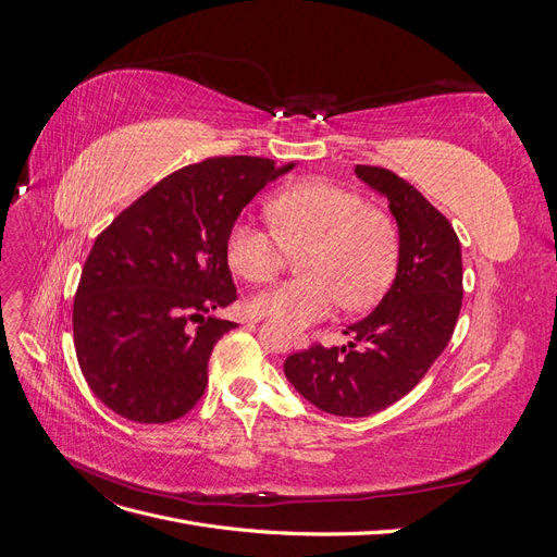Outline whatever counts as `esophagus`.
Segmentation results:
<instances>
[{
	"mask_svg": "<svg viewBox=\"0 0 557 557\" xmlns=\"http://www.w3.org/2000/svg\"><path fill=\"white\" fill-rule=\"evenodd\" d=\"M293 346H295L297 350L309 348V336H307V334H295V336H293Z\"/></svg>",
	"mask_w": 557,
	"mask_h": 557,
	"instance_id": "1",
	"label": "esophagus"
}]
</instances>
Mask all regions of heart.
<instances>
[{"instance_id": "1", "label": "heart", "mask_w": 557, "mask_h": 557, "mask_svg": "<svg viewBox=\"0 0 557 557\" xmlns=\"http://www.w3.org/2000/svg\"><path fill=\"white\" fill-rule=\"evenodd\" d=\"M267 230L237 221L227 234V262L250 283L272 281L293 252L307 278L285 281L250 299V311L283 327H307L342 305L374 307L393 285L399 264V230L391 215L330 181L309 178L269 199Z\"/></svg>"}]
</instances>
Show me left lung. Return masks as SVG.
Returning a JSON list of instances; mask_svg holds the SVG:
<instances>
[{
    "instance_id": "8db88e82",
    "label": "left lung",
    "mask_w": 557,
    "mask_h": 557,
    "mask_svg": "<svg viewBox=\"0 0 557 557\" xmlns=\"http://www.w3.org/2000/svg\"><path fill=\"white\" fill-rule=\"evenodd\" d=\"M356 176L387 199L397 221L395 281L372 313L346 327L348 346L315 344L283 364L301 397L346 418L383 411L413 391L448 346L462 307L460 239L446 215L383 166L358 164Z\"/></svg>"
}]
</instances>
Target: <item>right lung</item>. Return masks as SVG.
I'll list each match as a JSON object with an SVG mask.
<instances>
[{"label":"right lung","mask_w":557,"mask_h":557,"mask_svg":"<svg viewBox=\"0 0 557 557\" xmlns=\"http://www.w3.org/2000/svg\"><path fill=\"white\" fill-rule=\"evenodd\" d=\"M295 162L209 158L162 178L99 234L74 297V346L90 391L134 423H172L207 387L215 318L237 299L227 234Z\"/></svg>","instance_id":"right-lung-1"}]
</instances>
